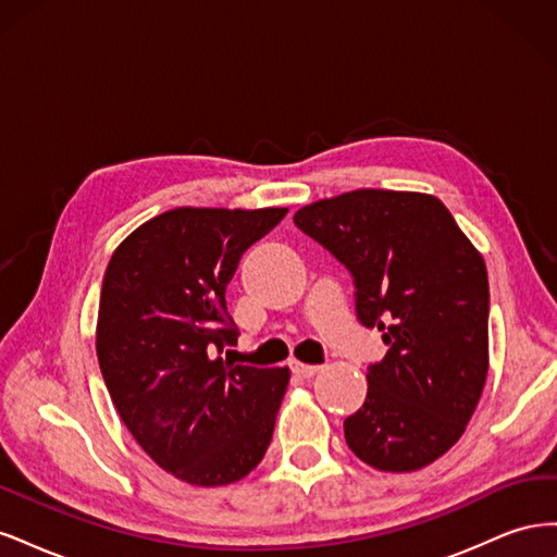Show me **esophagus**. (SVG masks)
<instances>
[{"instance_id":"esophagus-1","label":"esophagus","mask_w":557,"mask_h":557,"mask_svg":"<svg viewBox=\"0 0 557 557\" xmlns=\"http://www.w3.org/2000/svg\"><path fill=\"white\" fill-rule=\"evenodd\" d=\"M293 369H295V374L301 376V379H311V376H315L320 372L318 364H305V362H295Z\"/></svg>"}]
</instances>
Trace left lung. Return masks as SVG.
<instances>
[{"mask_svg": "<svg viewBox=\"0 0 557 557\" xmlns=\"http://www.w3.org/2000/svg\"><path fill=\"white\" fill-rule=\"evenodd\" d=\"M295 225L356 281V311L385 358L344 420L348 448L379 471H416L460 440L487 376L483 256L434 195L362 188L318 199Z\"/></svg>", "mask_w": 557, "mask_h": 557, "instance_id": "obj_1", "label": "left lung"}]
</instances>
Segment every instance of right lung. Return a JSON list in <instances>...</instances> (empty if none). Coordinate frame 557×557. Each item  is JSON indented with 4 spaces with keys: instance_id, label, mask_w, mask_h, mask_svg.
<instances>
[{
    "instance_id": "obj_1",
    "label": "right lung",
    "mask_w": 557,
    "mask_h": 557,
    "mask_svg": "<svg viewBox=\"0 0 557 557\" xmlns=\"http://www.w3.org/2000/svg\"><path fill=\"white\" fill-rule=\"evenodd\" d=\"M288 209L178 207L113 250L97 315V360L137 444L190 485L244 479L272 442L288 367H248L225 288L244 250Z\"/></svg>"
}]
</instances>
